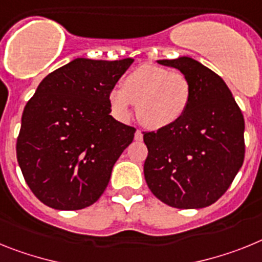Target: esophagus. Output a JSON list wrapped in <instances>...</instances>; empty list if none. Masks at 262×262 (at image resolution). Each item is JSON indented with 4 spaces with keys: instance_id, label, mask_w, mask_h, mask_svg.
I'll return each mask as SVG.
<instances>
[{
    "instance_id": "1",
    "label": "esophagus",
    "mask_w": 262,
    "mask_h": 262,
    "mask_svg": "<svg viewBox=\"0 0 262 262\" xmlns=\"http://www.w3.org/2000/svg\"><path fill=\"white\" fill-rule=\"evenodd\" d=\"M134 140L136 141L144 140V134H142V132H141L140 129H137V130H136V133H134Z\"/></svg>"
}]
</instances>
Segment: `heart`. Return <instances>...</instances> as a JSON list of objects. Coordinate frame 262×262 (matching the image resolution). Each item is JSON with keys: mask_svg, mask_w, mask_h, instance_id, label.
Masks as SVG:
<instances>
[{"mask_svg": "<svg viewBox=\"0 0 262 262\" xmlns=\"http://www.w3.org/2000/svg\"><path fill=\"white\" fill-rule=\"evenodd\" d=\"M191 96V81L183 72L142 64L125 76L122 88L111 91L109 103L120 118L129 117L133 104L145 126L162 129L183 117Z\"/></svg>", "mask_w": 262, "mask_h": 262, "instance_id": "heart-1", "label": "heart"}]
</instances>
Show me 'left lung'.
<instances>
[{
    "label": "left lung",
    "instance_id": "1",
    "mask_svg": "<svg viewBox=\"0 0 262 262\" xmlns=\"http://www.w3.org/2000/svg\"><path fill=\"white\" fill-rule=\"evenodd\" d=\"M190 79V105L181 120L145 132V181L161 202L203 208L219 199L244 162V117L219 75L188 56L157 60Z\"/></svg>",
    "mask_w": 262,
    "mask_h": 262
}]
</instances>
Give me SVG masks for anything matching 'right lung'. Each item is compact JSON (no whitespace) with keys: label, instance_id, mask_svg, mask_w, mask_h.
I'll use <instances>...</instances> for the list:
<instances>
[{"label":"right lung","instance_id":"1","mask_svg":"<svg viewBox=\"0 0 262 262\" xmlns=\"http://www.w3.org/2000/svg\"><path fill=\"white\" fill-rule=\"evenodd\" d=\"M134 60L77 58L47 75L27 101L17 159L43 204L74 211L101 196L136 129L111 113L109 93Z\"/></svg>","mask_w":262,"mask_h":262}]
</instances>
